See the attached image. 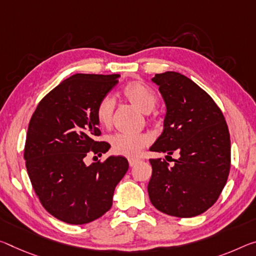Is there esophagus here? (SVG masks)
<instances>
[{"label": "esophagus", "instance_id": "1", "mask_svg": "<svg viewBox=\"0 0 256 256\" xmlns=\"http://www.w3.org/2000/svg\"><path fill=\"white\" fill-rule=\"evenodd\" d=\"M139 160H136V158H130L128 160V164H130V166H131V168H133V166H136L138 163H139Z\"/></svg>", "mask_w": 256, "mask_h": 256}]
</instances>
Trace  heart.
<instances>
[{
	"label": "heart",
	"instance_id": "b5f03b06",
	"mask_svg": "<svg viewBox=\"0 0 256 256\" xmlns=\"http://www.w3.org/2000/svg\"><path fill=\"white\" fill-rule=\"evenodd\" d=\"M123 96L130 104L142 112L148 114L156 107L158 98L156 93L147 85L141 82H131L123 88ZM115 100L112 96H104L96 104V116L102 126H110L112 123ZM112 152L116 155L125 157H136L141 149L149 144V138L146 134H126L116 133L109 138Z\"/></svg>",
	"mask_w": 256,
	"mask_h": 256
}]
</instances>
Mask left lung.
I'll return each instance as SVG.
<instances>
[{"label":"left lung","mask_w":256,"mask_h":256,"mask_svg":"<svg viewBox=\"0 0 256 256\" xmlns=\"http://www.w3.org/2000/svg\"><path fill=\"white\" fill-rule=\"evenodd\" d=\"M152 80L160 86L166 116L163 133L150 150L178 152L180 157L172 166L162 158L149 160L150 202L172 216H200L218 200L228 180V125L214 100L188 77L165 72Z\"/></svg>","instance_id":"1"}]
</instances>
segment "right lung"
Here are the masks:
<instances>
[{"label":"right lung","mask_w":256,"mask_h":256,"mask_svg":"<svg viewBox=\"0 0 256 256\" xmlns=\"http://www.w3.org/2000/svg\"><path fill=\"white\" fill-rule=\"evenodd\" d=\"M118 74H75L40 101L32 116L24 158L32 186L51 216L70 224L102 216L112 205L114 190L128 170L123 156L85 164L88 154L99 157L110 144L96 116L101 98L118 83Z\"/></svg>","instance_id":"right-lung-1"}]
</instances>
